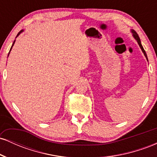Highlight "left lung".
Wrapping results in <instances>:
<instances>
[{
    "instance_id": "8db88e82",
    "label": "left lung",
    "mask_w": 157,
    "mask_h": 157,
    "mask_svg": "<svg viewBox=\"0 0 157 157\" xmlns=\"http://www.w3.org/2000/svg\"><path fill=\"white\" fill-rule=\"evenodd\" d=\"M131 32H132L133 36H134V37L135 38V40H136L137 41L139 46H140V48H141V49H142V52H143L144 55L145 56V57H146V59H147V55H146V52H145V50H144L143 47H142V44H141V41H140V37H139L137 33H136V32H135L134 30H133V29H131ZM147 61H148V60H147Z\"/></svg>"
}]
</instances>
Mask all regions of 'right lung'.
<instances>
[{
  "instance_id": "1",
  "label": "right lung",
  "mask_w": 157,
  "mask_h": 157,
  "mask_svg": "<svg viewBox=\"0 0 157 157\" xmlns=\"http://www.w3.org/2000/svg\"><path fill=\"white\" fill-rule=\"evenodd\" d=\"M23 32V30H21V31H20V32H18V34H17V36H18V35H20V34H21V32ZM15 41H14L13 44H12V47H11V48H10V52H9V55H10V51H11V50H12V46H13V45H14V44H15ZM9 55H8V56H9Z\"/></svg>"
}]
</instances>
